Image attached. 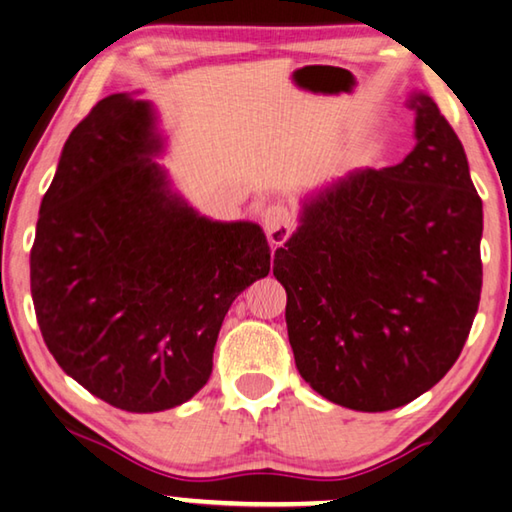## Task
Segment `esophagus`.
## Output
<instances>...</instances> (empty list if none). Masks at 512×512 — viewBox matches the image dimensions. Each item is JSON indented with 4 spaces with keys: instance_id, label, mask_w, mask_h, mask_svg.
<instances>
[{
    "instance_id": "1",
    "label": "esophagus",
    "mask_w": 512,
    "mask_h": 512,
    "mask_svg": "<svg viewBox=\"0 0 512 512\" xmlns=\"http://www.w3.org/2000/svg\"><path fill=\"white\" fill-rule=\"evenodd\" d=\"M263 229L270 245L281 247L290 238V233L295 231V215L286 204L274 201L263 211Z\"/></svg>"
}]
</instances>
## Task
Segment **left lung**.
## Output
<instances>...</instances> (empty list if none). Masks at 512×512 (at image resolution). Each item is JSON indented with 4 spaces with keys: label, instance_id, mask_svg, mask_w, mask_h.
<instances>
[{
    "label": "left lung",
    "instance_id": "left-lung-1",
    "mask_svg": "<svg viewBox=\"0 0 512 512\" xmlns=\"http://www.w3.org/2000/svg\"><path fill=\"white\" fill-rule=\"evenodd\" d=\"M404 161L333 183L276 249L297 370L333 404L383 413L431 390L479 311L483 204L431 97Z\"/></svg>",
    "mask_w": 512,
    "mask_h": 512
}]
</instances>
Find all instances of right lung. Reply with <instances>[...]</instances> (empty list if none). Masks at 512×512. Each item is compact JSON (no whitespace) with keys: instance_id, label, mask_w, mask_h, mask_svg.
I'll return each mask as SVG.
<instances>
[{"instance_id":"1","label":"right lung","mask_w":512,"mask_h":512,"mask_svg":"<svg viewBox=\"0 0 512 512\" xmlns=\"http://www.w3.org/2000/svg\"><path fill=\"white\" fill-rule=\"evenodd\" d=\"M152 108L108 95L67 138L40 204L31 297L56 363L129 413L188 401L242 290L270 274L265 233L211 222L167 188Z\"/></svg>"}]
</instances>
